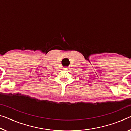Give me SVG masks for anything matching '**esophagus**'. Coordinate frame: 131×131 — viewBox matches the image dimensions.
<instances>
[{"instance_id":"esophagus-1","label":"esophagus","mask_w":131,"mask_h":131,"mask_svg":"<svg viewBox=\"0 0 131 131\" xmlns=\"http://www.w3.org/2000/svg\"><path fill=\"white\" fill-rule=\"evenodd\" d=\"M68 69H69V68H68V67H64L63 68V70H67Z\"/></svg>"}]
</instances>
